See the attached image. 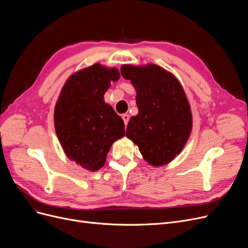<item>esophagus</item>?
Segmentation results:
<instances>
[{
  "instance_id": "1",
  "label": "esophagus",
  "mask_w": 248,
  "mask_h": 248,
  "mask_svg": "<svg viewBox=\"0 0 248 248\" xmlns=\"http://www.w3.org/2000/svg\"><path fill=\"white\" fill-rule=\"evenodd\" d=\"M122 117H123V120H124V124L126 125V124H127V123H128V120H130V115H128V114H123V115H122Z\"/></svg>"
}]
</instances>
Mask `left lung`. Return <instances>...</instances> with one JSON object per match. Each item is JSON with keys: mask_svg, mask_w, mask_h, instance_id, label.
<instances>
[{"mask_svg": "<svg viewBox=\"0 0 248 248\" xmlns=\"http://www.w3.org/2000/svg\"><path fill=\"white\" fill-rule=\"evenodd\" d=\"M123 77L137 90L139 112L126 126V137L139 146L148 163L167 164L180 153L191 131V113L179 82L156 64L123 66Z\"/></svg>", "mask_w": 248, "mask_h": 248, "instance_id": "obj_1", "label": "left lung"}]
</instances>
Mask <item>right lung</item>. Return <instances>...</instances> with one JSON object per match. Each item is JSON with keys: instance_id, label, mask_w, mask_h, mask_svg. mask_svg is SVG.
<instances>
[{"instance_id": "1", "label": "right lung", "mask_w": 248, "mask_h": 248, "mask_svg": "<svg viewBox=\"0 0 248 248\" xmlns=\"http://www.w3.org/2000/svg\"><path fill=\"white\" fill-rule=\"evenodd\" d=\"M120 79L115 69L99 63L74 74L64 84L55 109V126L67 156L91 171L100 169L116 140L124 136V124L104 102L110 82Z\"/></svg>"}]
</instances>
